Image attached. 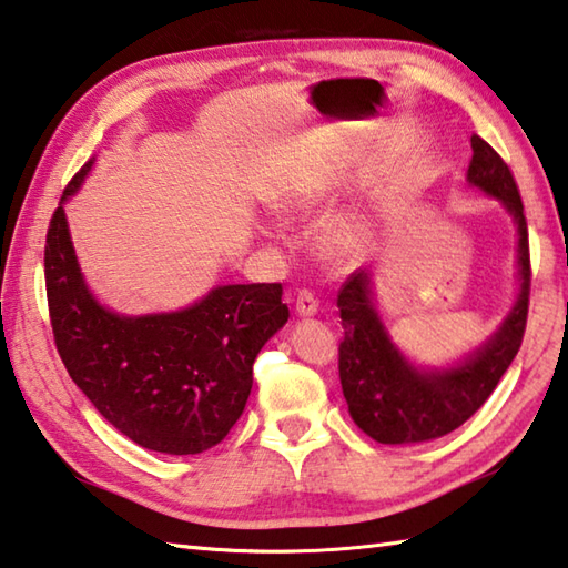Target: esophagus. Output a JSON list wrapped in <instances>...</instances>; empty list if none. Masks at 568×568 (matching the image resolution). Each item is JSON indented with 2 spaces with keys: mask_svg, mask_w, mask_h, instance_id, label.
<instances>
[{
  "mask_svg": "<svg viewBox=\"0 0 568 568\" xmlns=\"http://www.w3.org/2000/svg\"><path fill=\"white\" fill-rule=\"evenodd\" d=\"M295 313L303 317H311L317 313V301L311 291H301L295 297Z\"/></svg>",
  "mask_w": 568,
  "mask_h": 568,
  "instance_id": "34e87169",
  "label": "esophagus"
}]
</instances>
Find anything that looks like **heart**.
<instances>
[{
	"label": "heart",
	"instance_id": "obj_1",
	"mask_svg": "<svg viewBox=\"0 0 568 568\" xmlns=\"http://www.w3.org/2000/svg\"><path fill=\"white\" fill-rule=\"evenodd\" d=\"M287 213H307L315 209L313 195L295 193L283 203ZM365 221L359 215H337V219L327 221L320 233V248H323L325 257L335 265H347L357 261V255L363 253L365 245Z\"/></svg>",
	"mask_w": 568,
	"mask_h": 568
}]
</instances>
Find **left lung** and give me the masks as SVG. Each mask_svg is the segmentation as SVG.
Masks as SVG:
<instances>
[{
    "label": "left lung",
    "mask_w": 568,
    "mask_h": 568,
    "mask_svg": "<svg viewBox=\"0 0 568 568\" xmlns=\"http://www.w3.org/2000/svg\"><path fill=\"white\" fill-rule=\"evenodd\" d=\"M471 151L469 183L499 199L517 221L521 293L499 333L467 363L442 373H419L397 353L377 320L367 273L355 271L347 277L337 293L345 329L337 359L339 385L355 425L383 445L437 439L462 427L499 385L527 329L531 257L519 185L499 153L477 133L471 136Z\"/></svg>",
    "instance_id": "1"
}]
</instances>
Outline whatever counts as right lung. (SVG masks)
I'll return each mask as SVG.
<instances>
[{"mask_svg": "<svg viewBox=\"0 0 568 568\" xmlns=\"http://www.w3.org/2000/svg\"><path fill=\"white\" fill-rule=\"evenodd\" d=\"M89 169L91 161L61 201ZM44 281L69 377L121 435L163 455H199L223 442L248 402L257 353L291 315L281 283L215 287L181 313H111L81 277L61 205L47 231Z\"/></svg>", "mask_w": 568, "mask_h": 568, "instance_id": "add662e5", "label": "right lung"}]
</instances>
